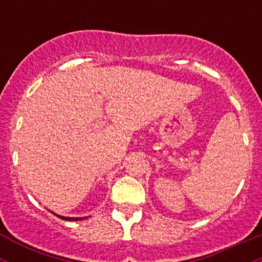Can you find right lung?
<instances>
[{
  "label": "right lung",
  "instance_id": "1",
  "mask_svg": "<svg viewBox=\"0 0 262 262\" xmlns=\"http://www.w3.org/2000/svg\"><path fill=\"white\" fill-rule=\"evenodd\" d=\"M54 214L56 215V217H59L60 219H62V221H83V219H86L87 217H81V218H74V217H64V215H59L56 214V213H54Z\"/></svg>",
  "mask_w": 262,
  "mask_h": 262
}]
</instances>
